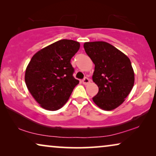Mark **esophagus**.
<instances>
[{
    "label": "esophagus",
    "mask_w": 156,
    "mask_h": 156,
    "mask_svg": "<svg viewBox=\"0 0 156 156\" xmlns=\"http://www.w3.org/2000/svg\"><path fill=\"white\" fill-rule=\"evenodd\" d=\"M82 82H83V84H84V85H87V84H88L89 82H90V80H89L88 78L85 77L84 80H82Z\"/></svg>",
    "instance_id": "34e87169"
}]
</instances>
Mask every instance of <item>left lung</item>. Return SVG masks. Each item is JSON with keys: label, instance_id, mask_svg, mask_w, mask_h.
<instances>
[{"label": "left lung", "instance_id": "8db88e82", "mask_svg": "<svg viewBox=\"0 0 156 156\" xmlns=\"http://www.w3.org/2000/svg\"><path fill=\"white\" fill-rule=\"evenodd\" d=\"M84 48L95 65L92 80L99 91L93 101L103 110L115 109L133 89L135 78L131 61L108 42H87Z\"/></svg>", "mask_w": 156, "mask_h": 156}]
</instances>
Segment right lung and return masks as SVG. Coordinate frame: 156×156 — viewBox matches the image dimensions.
I'll return each mask as SVG.
<instances>
[{"label": "right lung", "instance_id": "add662e5", "mask_svg": "<svg viewBox=\"0 0 156 156\" xmlns=\"http://www.w3.org/2000/svg\"><path fill=\"white\" fill-rule=\"evenodd\" d=\"M80 48L72 40L57 41L36 52L27 66L25 81L27 89L42 108H61L80 81L74 78L72 57Z\"/></svg>", "mask_w": 156, "mask_h": 156}]
</instances>
